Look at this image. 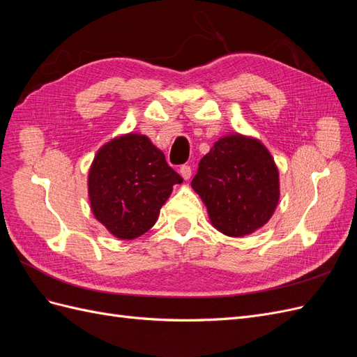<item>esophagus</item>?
I'll return each mask as SVG.
<instances>
[{
  "label": "esophagus",
  "instance_id": "34e87169",
  "mask_svg": "<svg viewBox=\"0 0 357 357\" xmlns=\"http://www.w3.org/2000/svg\"><path fill=\"white\" fill-rule=\"evenodd\" d=\"M180 174H181V177L185 178V180L190 178V176H192V168H190V165H181V167H180Z\"/></svg>",
  "mask_w": 357,
  "mask_h": 357
}]
</instances>
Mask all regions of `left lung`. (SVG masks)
<instances>
[{
    "label": "left lung",
    "mask_w": 357,
    "mask_h": 357,
    "mask_svg": "<svg viewBox=\"0 0 357 357\" xmlns=\"http://www.w3.org/2000/svg\"><path fill=\"white\" fill-rule=\"evenodd\" d=\"M192 188L215 229L243 236L271 219L280 197L278 169L261 142L235 134L215 142L199 160Z\"/></svg>",
    "instance_id": "1"
}]
</instances>
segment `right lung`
<instances>
[{
	"label": "right lung",
	"mask_w": 357,
	"mask_h": 357,
	"mask_svg": "<svg viewBox=\"0 0 357 357\" xmlns=\"http://www.w3.org/2000/svg\"><path fill=\"white\" fill-rule=\"evenodd\" d=\"M181 181L146 135L114 138L100 149L89 171L93 215L117 238L134 240L152 228Z\"/></svg>",
	"instance_id": "obj_1"
}]
</instances>
